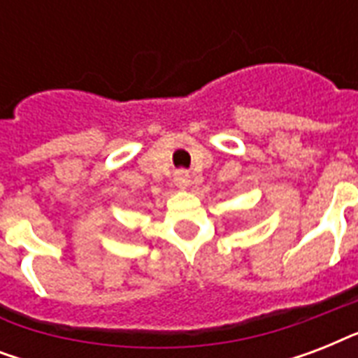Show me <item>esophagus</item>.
I'll return each instance as SVG.
<instances>
[{"instance_id": "esophagus-1", "label": "esophagus", "mask_w": 358, "mask_h": 358, "mask_svg": "<svg viewBox=\"0 0 358 358\" xmlns=\"http://www.w3.org/2000/svg\"><path fill=\"white\" fill-rule=\"evenodd\" d=\"M174 184L178 187H187L189 185V173L187 171H176L174 173Z\"/></svg>"}]
</instances>
